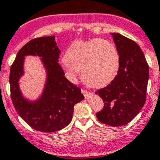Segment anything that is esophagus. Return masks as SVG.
<instances>
[{
	"mask_svg": "<svg viewBox=\"0 0 160 160\" xmlns=\"http://www.w3.org/2000/svg\"><path fill=\"white\" fill-rule=\"evenodd\" d=\"M82 93L83 95L85 96V98H87V97H89L90 95H91V92H90V91H87V90H82Z\"/></svg>",
	"mask_w": 160,
	"mask_h": 160,
	"instance_id": "34e87169",
	"label": "esophagus"
}]
</instances>
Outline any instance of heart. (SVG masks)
Here are the masks:
<instances>
[{"instance_id": "heart-1", "label": "heart", "mask_w": 160, "mask_h": 160, "mask_svg": "<svg viewBox=\"0 0 160 160\" xmlns=\"http://www.w3.org/2000/svg\"><path fill=\"white\" fill-rule=\"evenodd\" d=\"M119 65V53L114 44L95 38L73 42L68 48L62 66L70 81H76L81 71L86 84L98 88L114 80Z\"/></svg>"}]
</instances>
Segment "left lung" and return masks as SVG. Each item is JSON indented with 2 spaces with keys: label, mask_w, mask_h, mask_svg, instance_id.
Here are the masks:
<instances>
[{
  "label": "left lung",
  "mask_w": 160,
  "mask_h": 160,
  "mask_svg": "<svg viewBox=\"0 0 160 160\" xmlns=\"http://www.w3.org/2000/svg\"><path fill=\"white\" fill-rule=\"evenodd\" d=\"M111 35L119 53V69L111 84L95 92L104 102L96 117L102 123L120 127L131 122L144 106L149 66L136 42L118 32Z\"/></svg>",
  "instance_id": "obj_1"
}]
</instances>
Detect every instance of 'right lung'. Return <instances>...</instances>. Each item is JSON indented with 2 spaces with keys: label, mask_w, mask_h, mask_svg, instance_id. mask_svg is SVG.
I'll return each mask as SVG.
<instances>
[{
  "label": "right lung",
  "mask_w": 160,
  "mask_h": 160,
  "mask_svg": "<svg viewBox=\"0 0 160 160\" xmlns=\"http://www.w3.org/2000/svg\"><path fill=\"white\" fill-rule=\"evenodd\" d=\"M60 53L54 36L35 38L20 49L10 68L11 98L15 110L31 128L42 132H55L66 128L71 122L74 105L84 99L81 89L64 76L58 64ZM26 56L41 57L46 70L43 90L35 100L25 98L19 88Z\"/></svg>",
  "instance_id": "add662e5"
}]
</instances>
